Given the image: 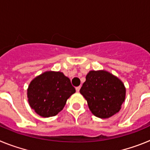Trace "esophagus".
I'll return each instance as SVG.
<instances>
[{
	"label": "esophagus",
	"mask_w": 150,
	"mask_h": 150,
	"mask_svg": "<svg viewBox=\"0 0 150 150\" xmlns=\"http://www.w3.org/2000/svg\"><path fill=\"white\" fill-rule=\"evenodd\" d=\"M79 90H80V86H77V87H76V91H77V92H79Z\"/></svg>",
	"instance_id": "esophagus-1"
}]
</instances>
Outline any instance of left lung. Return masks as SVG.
<instances>
[{"mask_svg":"<svg viewBox=\"0 0 150 150\" xmlns=\"http://www.w3.org/2000/svg\"><path fill=\"white\" fill-rule=\"evenodd\" d=\"M79 91L91 112L101 119L119 112L125 98V88L121 80L104 71H90Z\"/></svg>","mask_w":150,"mask_h":150,"instance_id":"left-lung-1","label":"left lung"}]
</instances>
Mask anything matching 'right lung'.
Segmentation results:
<instances>
[{"label":"right lung","mask_w":150,"mask_h":150,"mask_svg":"<svg viewBox=\"0 0 150 150\" xmlns=\"http://www.w3.org/2000/svg\"><path fill=\"white\" fill-rule=\"evenodd\" d=\"M75 91L70 79L63 73L48 71L30 82L28 98L30 107L38 115L50 117L63 109L67 98Z\"/></svg>","instance_id":"add662e5"}]
</instances>
